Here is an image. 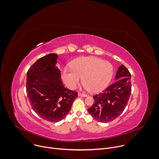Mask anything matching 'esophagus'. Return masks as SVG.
<instances>
[{
	"instance_id": "1",
	"label": "esophagus",
	"mask_w": 159,
	"mask_h": 159,
	"mask_svg": "<svg viewBox=\"0 0 159 159\" xmlns=\"http://www.w3.org/2000/svg\"><path fill=\"white\" fill-rule=\"evenodd\" d=\"M78 94L79 96H81V97H86L87 96V94H84V93H78Z\"/></svg>"
}]
</instances>
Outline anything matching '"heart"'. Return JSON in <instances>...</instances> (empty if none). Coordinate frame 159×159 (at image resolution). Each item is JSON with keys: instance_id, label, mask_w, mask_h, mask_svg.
<instances>
[{"instance_id": "1", "label": "heart", "mask_w": 159, "mask_h": 159, "mask_svg": "<svg viewBox=\"0 0 159 159\" xmlns=\"http://www.w3.org/2000/svg\"><path fill=\"white\" fill-rule=\"evenodd\" d=\"M70 66L71 68L61 70V76L71 89H76L83 78L86 89L94 93H99L109 85L114 74V68L110 62L94 57L76 58Z\"/></svg>"}]
</instances>
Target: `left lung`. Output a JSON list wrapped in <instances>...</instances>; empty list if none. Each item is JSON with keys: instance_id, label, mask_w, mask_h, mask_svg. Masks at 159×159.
<instances>
[{"instance_id": "8db88e82", "label": "left lung", "mask_w": 159, "mask_h": 159, "mask_svg": "<svg viewBox=\"0 0 159 159\" xmlns=\"http://www.w3.org/2000/svg\"><path fill=\"white\" fill-rule=\"evenodd\" d=\"M116 81L102 93L93 96L94 103L88 109L90 115L101 122L117 118L124 110L131 93L130 73L121 65L116 75Z\"/></svg>"}]
</instances>
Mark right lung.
Returning <instances> with one entry per match:
<instances>
[{"label": "right lung", "instance_id": "add662e5", "mask_svg": "<svg viewBox=\"0 0 159 159\" xmlns=\"http://www.w3.org/2000/svg\"><path fill=\"white\" fill-rule=\"evenodd\" d=\"M57 59L55 53L45 55L27 73L26 91L32 107L40 117L52 122L64 119L78 96L77 92L63 86Z\"/></svg>", "mask_w": 159, "mask_h": 159}]
</instances>
